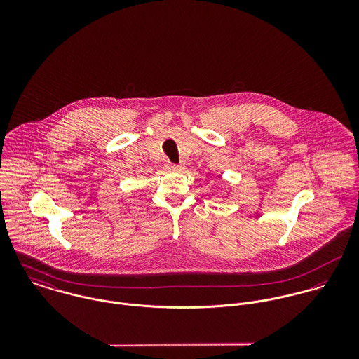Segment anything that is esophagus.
<instances>
[{
	"mask_svg": "<svg viewBox=\"0 0 359 359\" xmlns=\"http://www.w3.org/2000/svg\"><path fill=\"white\" fill-rule=\"evenodd\" d=\"M171 168L175 170V171H181L182 170V165H178V164H171Z\"/></svg>",
	"mask_w": 359,
	"mask_h": 359,
	"instance_id": "obj_1",
	"label": "esophagus"
}]
</instances>
